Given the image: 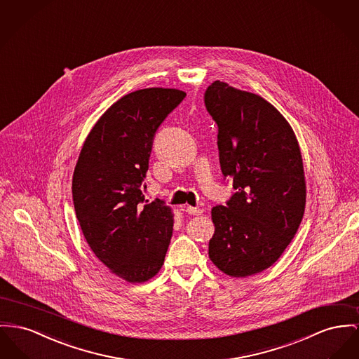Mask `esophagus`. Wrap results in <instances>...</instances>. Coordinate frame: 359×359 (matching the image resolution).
Here are the masks:
<instances>
[{"mask_svg":"<svg viewBox=\"0 0 359 359\" xmlns=\"http://www.w3.org/2000/svg\"><path fill=\"white\" fill-rule=\"evenodd\" d=\"M187 212H188L189 215L198 216L203 215V212H204V211H203L201 208H197V207H191V205H189V207H187Z\"/></svg>","mask_w":359,"mask_h":359,"instance_id":"1","label":"esophagus"}]
</instances>
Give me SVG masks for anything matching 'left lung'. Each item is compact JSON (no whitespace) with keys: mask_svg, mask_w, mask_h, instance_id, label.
Masks as SVG:
<instances>
[{"mask_svg":"<svg viewBox=\"0 0 359 359\" xmlns=\"http://www.w3.org/2000/svg\"><path fill=\"white\" fill-rule=\"evenodd\" d=\"M204 102L217 123L220 168L236 193L211 211V262L226 275L246 278L275 263L305 212L302 155L286 118L264 97L214 81Z\"/></svg>","mask_w":359,"mask_h":359,"instance_id":"obj_1","label":"left lung"}]
</instances>
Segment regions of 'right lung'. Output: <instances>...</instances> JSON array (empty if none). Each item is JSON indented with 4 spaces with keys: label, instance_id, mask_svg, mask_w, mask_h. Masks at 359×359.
<instances>
[{
    "label": "right lung",
    "instance_id": "add662e5",
    "mask_svg": "<svg viewBox=\"0 0 359 359\" xmlns=\"http://www.w3.org/2000/svg\"><path fill=\"white\" fill-rule=\"evenodd\" d=\"M187 94L144 88L113 103L88 133L72 180L84 238L110 272L129 283L154 278L165 263L171 208L144 198L155 132Z\"/></svg>",
    "mask_w": 359,
    "mask_h": 359
}]
</instances>
